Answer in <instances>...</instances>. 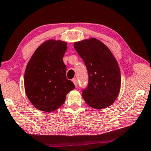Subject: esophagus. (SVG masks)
<instances>
[{"label":"esophagus","mask_w":151,"mask_h":151,"mask_svg":"<svg viewBox=\"0 0 151 151\" xmlns=\"http://www.w3.org/2000/svg\"><path fill=\"white\" fill-rule=\"evenodd\" d=\"M72 81H73V82L74 83V84L75 85V86H77V81H76V78H73V79H72Z\"/></svg>","instance_id":"esophagus-1"}]
</instances>
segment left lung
Returning <instances> with one entry per match:
<instances>
[{"label":"left lung","instance_id":"obj_1","mask_svg":"<svg viewBox=\"0 0 151 151\" xmlns=\"http://www.w3.org/2000/svg\"><path fill=\"white\" fill-rule=\"evenodd\" d=\"M74 47L83 60L88 73V84L82 90L86 103L96 109L113 104L120 92L119 65L110 50L96 38L75 42Z\"/></svg>","mask_w":151,"mask_h":151}]
</instances>
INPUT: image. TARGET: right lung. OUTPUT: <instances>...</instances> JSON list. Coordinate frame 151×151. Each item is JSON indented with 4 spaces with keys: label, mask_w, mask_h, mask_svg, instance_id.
I'll use <instances>...</instances> for the list:
<instances>
[{
    "label": "right lung",
    "mask_w": 151,
    "mask_h": 151,
    "mask_svg": "<svg viewBox=\"0 0 151 151\" xmlns=\"http://www.w3.org/2000/svg\"><path fill=\"white\" fill-rule=\"evenodd\" d=\"M67 43L48 40L38 47L27 65L25 92L36 109L51 112L64 103L66 94L75 86L66 78L63 57Z\"/></svg>",
    "instance_id": "add662e5"
}]
</instances>
